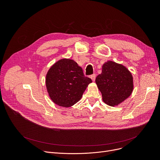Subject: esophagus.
I'll list each match as a JSON object with an SVG mask.
<instances>
[{
	"instance_id": "obj_1",
	"label": "esophagus",
	"mask_w": 160,
	"mask_h": 160,
	"mask_svg": "<svg viewBox=\"0 0 160 160\" xmlns=\"http://www.w3.org/2000/svg\"><path fill=\"white\" fill-rule=\"evenodd\" d=\"M90 78H91V80H93V81H95V78H96V74H93L91 75V76H90Z\"/></svg>"
}]
</instances>
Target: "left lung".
<instances>
[{"label": "left lung", "mask_w": 160, "mask_h": 160, "mask_svg": "<svg viewBox=\"0 0 160 160\" xmlns=\"http://www.w3.org/2000/svg\"><path fill=\"white\" fill-rule=\"evenodd\" d=\"M95 82L103 101L114 106L127 99L133 91V77L130 72L121 64L108 61L102 65V73Z\"/></svg>", "instance_id": "obj_1"}]
</instances>
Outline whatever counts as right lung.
<instances>
[{
  "label": "right lung",
  "mask_w": 160,
  "mask_h": 160,
  "mask_svg": "<svg viewBox=\"0 0 160 160\" xmlns=\"http://www.w3.org/2000/svg\"><path fill=\"white\" fill-rule=\"evenodd\" d=\"M91 82L77 63L70 59L57 62L46 76V86L50 98L56 104L65 108L78 102Z\"/></svg>",
  "instance_id": "right-lung-1"
}]
</instances>
